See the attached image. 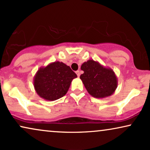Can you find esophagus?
Returning <instances> with one entry per match:
<instances>
[{"label":"esophagus","instance_id":"1","mask_svg":"<svg viewBox=\"0 0 150 150\" xmlns=\"http://www.w3.org/2000/svg\"><path fill=\"white\" fill-rule=\"evenodd\" d=\"M75 73H76L77 77H79V76H80V71H77L76 72H75Z\"/></svg>","mask_w":150,"mask_h":150}]
</instances>
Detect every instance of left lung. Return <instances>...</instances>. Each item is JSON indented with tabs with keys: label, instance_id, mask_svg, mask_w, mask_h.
I'll return each instance as SVG.
<instances>
[{
	"label": "left lung",
	"instance_id": "1",
	"mask_svg": "<svg viewBox=\"0 0 150 150\" xmlns=\"http://www.w3.org/2000/svg\"><path fill=\"white\" fill-rule=\"evenodd\" d=\"M83 73L80 79L88 93L95 98H105L115 93L118 85L117 77L110 68L103 67L93 59L85 62L81 66Z\"/></svg>",
	"mask_w": 150,
	"mask_h": 150
}]
</instances>
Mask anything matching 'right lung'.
Masks as SVG:
<instances>
[{
  "label": "right lung",
  "mask_w": 150,
  "mask_h": 150,
  "mask_svg": "<svg viewBox=\"0 0 150 150\" xmlns=\"http://www.w3.org/2000/svg\"><path fill=\"white\" fill-rule=\"evenodd\" d=\"M77 77L69 66L57 61L40 68L33 77V86L41 98L55 101L67 94L72 80Z\"/></svg>",
  "instance_id": "right-lung-1"
}]
</instances>
